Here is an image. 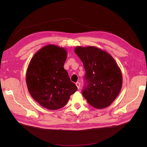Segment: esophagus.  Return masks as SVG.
Here are the masks:
<instances>
[{
	"label": "esophagus",
	"instance_id": "1",
	"mask_svg": "<svg viewBox=\"0 0 147 147\" xmlns=\"http://www.w3.org/2000/svg\"><path fill=\"white\" fill-rule=\"evenodd\" d=\"M75 84H76V86H77L78 89H80V83L78 82H77Z\"/></svg>",
	"mask_w": 147,
	"mask_h": 147
}]
</instances>
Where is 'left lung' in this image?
<instances>
[{
	"mask_svg": "<svg viewBox=\"0 0 147 147\" xmlns=\"http://www.w3.org/2000/svg\"><path fill=\"white\" fill-rule=\"evenodd\" d=\"M75 53L86 72L83 96L94 108L109 106L122 87V74L116 61L109 53L95 47H77Z\"/></svg>",
	"mask_w": 147,
	"mask_h": 147,
	"instance_id": "left-lung-1",
	"label": "left lung"
}]
</instances>
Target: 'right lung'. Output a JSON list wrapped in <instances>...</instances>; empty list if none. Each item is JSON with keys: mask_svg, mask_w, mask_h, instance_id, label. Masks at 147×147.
I'll use <instances>...</instances> for the list:
<instances>
[{"mask_svg": "<svg viewBox=\"0 0 147 147\" xmlns=\"http://www.w3.org/2000/svg\"><path fill=\"white\" fill-rule=\"evenodd\" d=\"M67 56L64 48L48 45L35 53L28 67L26 84L30 94L48 110L63 107L77 90L64 69Z\"/></svg>", "mask_w": 147, "mask_h": 147, "instance_id": "add662e5", "label": "right lung"}]
</instances>
